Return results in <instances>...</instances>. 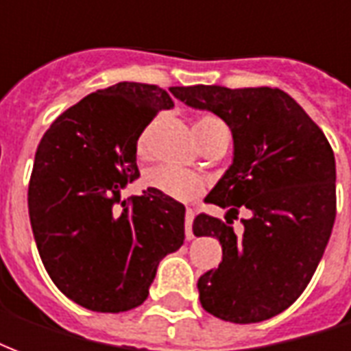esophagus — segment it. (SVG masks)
I'll return each instance as SVG.
<instances>
[{"label":"esophagus","mask_w":351,"mask_h":351,"mask_svg":"<svg viewBox=\"0 0 351 351\" xmlns=\"http://www.w3.org/2000/svg\"><path fill=\"white\" fill-rule=\"evenodd\" d=\"M191 223H193V213H191V210H186V218H184V231H186V239H188V241L193 239V229H191Z\"/></svg>","instance_id":"1"}]
</instances>
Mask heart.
Here are the masks:
<instances>
[{"label":"heart","mask_w":351,"mask_h":351,"mask_svg":"<svg viewBox=\"0 0 351 351\" xmlns=\"http://www.w3.org/2000/svg\"><path fill=\"white\" fill-rule=\"evenodd\" d=\"M193 137L197 141L199 148H203L216 138L228 137V128L218 116L205 112L197 116V120L193 123ZM137 152L138 156H146V135L138 138ZM145 184L148 188L163 193L165 197L182 201V203L193 201L205 190V180L197 173L180 171V169L167 167V165L148 169L145 175Z\"/></svg>","instance_id":"heart-1"}]
</instances>
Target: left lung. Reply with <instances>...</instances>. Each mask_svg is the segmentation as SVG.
Returning a JSON list of instances; mask_svg holds the SVG:
<instances>
[{
  "instance_id": "1",
  "label": "left lung",
  "mask_w": 351,
  "mask_h": 351,
  "mask_svg": "<svg viewBox=\"0 0 351 351\" xmlns=\"http://www.w3.org/2000/svg\"><path fill=\"white\" fill-rule=\"evenodd\" d=\"M171 93L220 116L233 133V165L201 213L193 235L216 237L218 269L197 282L203 308L233 324H258L291 306L314 276L337 216L335 154L324 131L278 88L173 86ZM249 210L234 233L232 220Z\"/></svg>"
}]
</instances>
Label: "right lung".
<instances>
[{"label":"right lung","mask_w":351,"mask_h":351,"mask_svg":"<svg viewBox=\"0 0 351 351\" xmlns=\"http://www.w3.org/2000/svg\"><path fill=\"white\" fill-rule=\"evenodd\" d=\"M173 107L156 84L118 82L62 112L37 146L27 188L37 250L58 289L84 308L143 304L161 259L182 246V203L152 188L122 195L141 176V133Z\"/></svg>","instance_id":"1"}]
</instances>
